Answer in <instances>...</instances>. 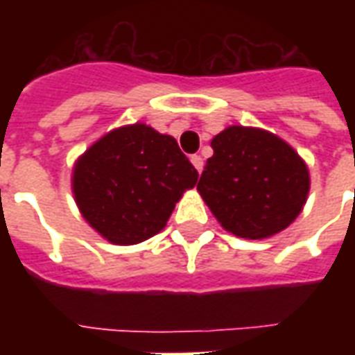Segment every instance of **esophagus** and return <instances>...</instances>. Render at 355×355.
<instances>
[{"label":"esophagus","mask_w":355,"mask_h":355,"mask_svg":"<svg viewBox=\"0 0 355 355\" xmlns=\"http://www.w3.org/2000/svg\"><path fill=\"white\" fill-rule=\"evenodd\" d=\"M190 162H192L193 167L198 169V173L203 171V157H201V155H192V157H190Z\"/></svg>","instance_id":"34e87169"}]
</instances>
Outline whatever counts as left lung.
<instances>
[{
  "mask_svg": "<svg viewBox=\"0 0 355 355\" xmlns=\"http://www.w3.org/2000/svg\"><path fill=\"white\" fill-rule=\"evenodd\" d=\"M198 190L216 220L234 236L270 238L285 230L306 203L304 162L275 135L228 127L216 135Z\"/></svg>",
  "mask_w": 355,
  "mask_h": 355,
  "instance_id": "obj_1",
  "label": "left lung"
}]
</instances>
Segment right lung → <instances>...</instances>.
Here are the masks:
<instances>
[{
  "label": "right lung",
  "mask_w": 355,
  "mask_h": 355,
  "mask_svg": "<svg viewBox=\"0 0 355 355\" xmlns=\"http://www.w3.org/2000/svg\"><path fill=\"white\" fill-rule=\"evenodd\" d=\"M198 182L177 140L137 123L94 142L73 171V196L94 230L117 245L152 238Z\"/></svg>",
  "instance_id": "1"
}]
</instances>
